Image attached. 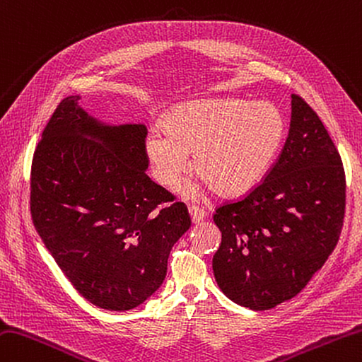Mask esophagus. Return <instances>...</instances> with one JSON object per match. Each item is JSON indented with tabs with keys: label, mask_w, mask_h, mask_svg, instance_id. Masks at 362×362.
<instances>
[{
	"label": "esophagus",
	"mask_w": 362,
	"mask_h": 362,
	"mask_svg": "<svg viewBox=\"0 0 362 362\" xmlns=\"http://www.w3.org/2000/svg\"><path fill=\"white\" fill-rule=\"evenodd\" d=\"M188 211H189V216H191V221H193L194 224L201 223L202 219L205 218V211L199 207H196V205H189L188 207Z\"/></svg>",
	"instance_id": "1"
}]
</instances>
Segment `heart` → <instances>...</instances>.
I'll return each mask as SVG.
<instances>
[{
	"mask_svg": "<svg viewBox=\"0 0 362 362\" xmlns=\"http://www.w3.org/2000/svg\"><path fill=\"white\" fill-rule=\"evenodd\" d=\"M286 136V119L270 102L210 98L179 105L165 120V132L146 139L151 171L161 185L174 187L189 166L219 196L251 191L265 175ZM193 194L194 188H187Z\"/></svg>",
	"mask_w": 362,
	"mask_h": 362,
	"instance_id": "b5f03b06",
	"label": "heart"
}]
</instances>
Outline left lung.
<instances>
[{"instance_id":"8db88e82","label":"left lung","mask_w":362,"mask_h":362,"mask_svg":"<svg viewBox=\"0 0 362 362\" xmlns=\"http://www.w3.org/2000/svg\"><path fill=\"white\" fill-rule=\"evenodd\" d=\"M345 188L341 155L323 122L292 94L278 160L259 185L214 215L221 245L211 265L223 293L252 310L298 295L339 242Z\"/></svg>"}]
</instances>
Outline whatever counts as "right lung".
I'll list each match as a JSON object with an SVG mask.
<instances>
[{
  "instance_id": "add662e5",
  "label": "right lung",
  "mask_w": 362,
  "mask_h": 362,
  "mask_svg": "<svg viewBox=\"0 0 362 362\" xmlns=\"http://www.w3.org/2000/svg\"><path fill=\"white\" fill-rule=\"evenodd\" d=\"M58 105L35 147L31 216L42 242L83 298L130 310L157 292L174 243L191 226L187 205L148 179L147 129L106 125Z\"/></svg>"
}]
</instances>
